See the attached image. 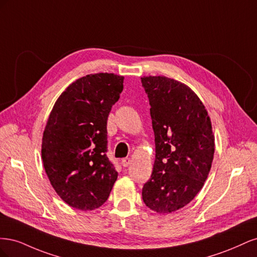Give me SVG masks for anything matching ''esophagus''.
Instances as JSON below:
<instances>
[{
	"label": "esophagus",
	"instance_id": "34e87169",
	"mask_svg": "<svg viewBox=\"0 0 257 257\" xmlns=\"http://www.w3.org/2000/svg\"><path fill=\"white\" fill-rule=\"evenodd\" d=\"M131 163H132V161H131V159H128V158H125V159H123V160L121 161V164H122L123 167L130 166Z\"/></svg>",
	"mask_w": 257,
	"mask_h": 257
}]
</instances>
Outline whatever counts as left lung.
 <instances>
[{
  "label": "left lung",
  "instance_id": "left-lung-1",
  "mask_svg": "<svg viewBox=\"0 0 257 257\" xmlns=\"http://www.w3.org/2000/svg\"><path fill=\"white\" fill-rule=\"evenodd\" d=\"M155 142V161L143 188L148 208L167 214L194 199L207 180L214 154L211 120L188 85L165 76H144Z\"/></svg>",
  "mask_w": 257,
  "mask_h": 257
}]
</instances>
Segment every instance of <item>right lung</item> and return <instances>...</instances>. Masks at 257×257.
<instances>
[{
  "instance_id": "obj_1",
  "label": "right lung",
  "mask_w": 257,
  "mask_h": 257,
  "mask_svg": "<svg viewBox=\"0 0 257 257\" xmlns=\"http://www.w3.org/2000/svg\"><path fill=\"white\" fill-rule=\"evenodd\" d=\"M124 77L97 73L77 79L54 103L42 139L45 172L61 199L75 209L99 208L118 173L106 157L107 119Z\"/></svg>"
}]
</instances>
